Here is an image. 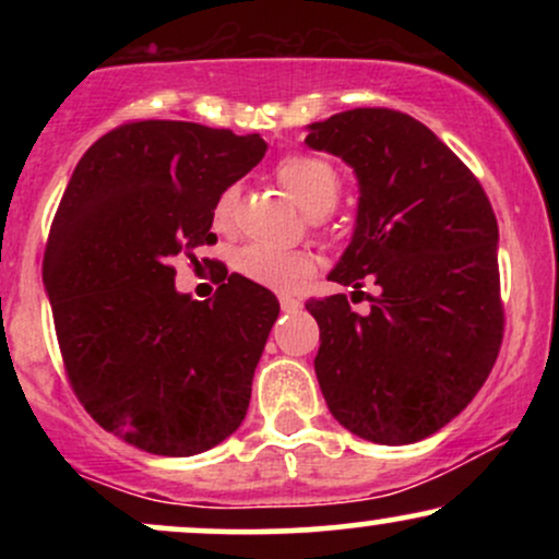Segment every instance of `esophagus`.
<instances>
[{"instance_id": "obj_1", "label": "esophagus", "mask_w": 559, "mask_h": 559, "mask_svg": "<svg viewBox=\"0 0 559 559\" xmlns=\"http://www.w3.org/2000/svg\"><path fill=\"white\" fill-rule=\"evenodd\" d=\"M281 310H284V312H299L301 301L294 299V297H281Z\"/></svg>"}]
</instances>
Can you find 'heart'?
<instances>
[{
	"label": "heart",
	"mask_w": 559,
	"mask_h": 559,
	"mask_svg": "<svg viewBox=\"0 0 559 559\" xmlns=\"http://www.w3.org/2000/svg\"><path fill=\"white\" fill-rule=\"evenodd\" d=\"M278 183L307 215H325L336 207L342 194L338 170L323 157L316 155H286L275 168ZM239 202V189L228 186L217 194L213 204V226L228 230L234 223V210ZM316 254L307 249H273L262 243H247L236 252L234 267L252 284L292 292L316 273Z\"/></svg>",
	"instance_id": "obj_1"
}]
</instances>
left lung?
<instances>
[{"mask_svg":"<svg viewBox=\"0 0 559 559\" xmlns=\"http://www.w3.org/2000/svg\"><path fill=\"white\" fill-rule=\"evenodd\" d=\"M310 150L342 157L360 183L349 247L329 278L362 294L310 299L316 376L331 415L376 444H413L471 404L504 333L499 228L478 178L431 128L386 107L307 126Z\"/></svg>","mask_w":559,"mask_h":559,"instance_id":"left-lung-1","label":"left lung"}]
</instances>
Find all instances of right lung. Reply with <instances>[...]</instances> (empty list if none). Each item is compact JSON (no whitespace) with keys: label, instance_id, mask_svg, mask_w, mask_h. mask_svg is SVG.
I'll list each match as a JSON object with an SVG mask.
<instances>
[{"label":"right lung","instance_id":"obj_1","mask_svg":"<svg viewBox=\"0 0 559 559\" xmlns=\"http://www.w3.org/2000/svg\"><path fill=\"white\" fill-rule=\"evenodd\" d=\"M265 150L260 133L136 120L88 146L57 207L44 288L70 386L144 452H207L247 415L278 299L234 273L197 301L170 260L215 241L217 194Z\"/></svg>","mask_w":559,"mask_h":559}]
</instances>
